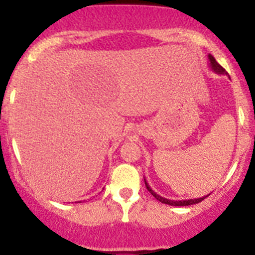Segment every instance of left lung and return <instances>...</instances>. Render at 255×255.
Wrapping results in <instances>:
<instances>
[{
  "mask_svg": "<svg viewBox=\"0 0 255 255\" xmlns=\"http://www.w3.org/2000/svg\"><path fill=\"white\" fill-rule=\"evenodd\" d=\"M208 58H209V67H211L212 71H215L216 74H222V75H227V71L224 69V67L221 66L220 64H218L217 61H216V58L213 57L212 55H208ZM144 182H145V186H147L148 191H149L150 194L153 195V197L155 198L157 200H159L161 203H164V204H168V206H175V207H184V206H191V204H197L199 203V202H202L203 199H206V197H208V195H206V197H202V198H197V199H186V200H171V199H166V198L161 197L159 194H157L154 190H153L152 188H150L149 185H148L147 180L144 179Z\"/></svg>",
  "mask_w": 255,
  "mask_h": 255,
  "instance_id": "1",
  "label": "left lung"
}]
</instances>
